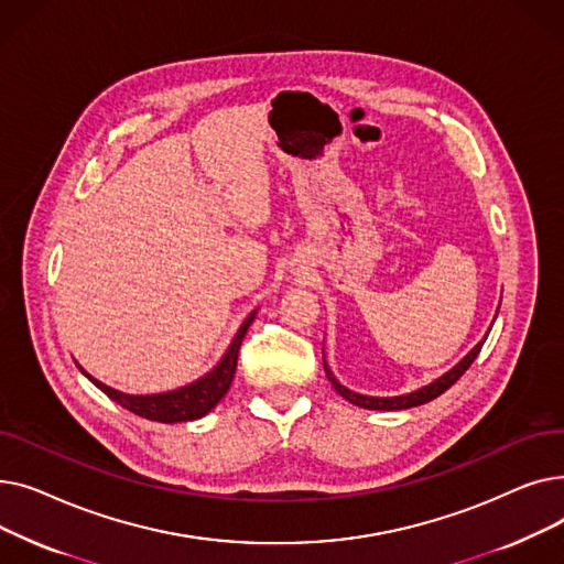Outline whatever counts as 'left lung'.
<instances>
[{
  "mask_svg": "<svg viewBox=\"0 0 564 564\" xmlns=\"http://www.w3.org/2000/svg\"><path fill=\"white\" fill-rule=\"evenodd\" d=\"M482 345H485V340H480L476 347H473L466 357L451 370V372H446L443 377H438L436 381H432L430 387H425V389H421V391H416V393H409V395H398V398H368V395H359V393H351V391H347L345 387H340V383L336 381V377L329 372V368H327V364H324V370H327V377H329V381H332V387L347 400V402H351V404H357V406H364V409H379V411H398V409H409V406H419V404H425V402H430V400H434V398H438L441 393H446L453 383L470 368V364L478 359V354H480V349H482Z\"/></svg>",
  "mask_w": 564,
  "mask_h": 564,
  "instance_id": "obj_1",
  "label": "left lung"
}]
</instances>
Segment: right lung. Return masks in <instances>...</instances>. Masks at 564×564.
<instances>
[{"label":"right lung","instance_id":"add662e5","mask_svg":"<svg viewBox=\"0 0 564 564\" xmlns=\"http://www.w3.org/2000/svg\"><path fill=\"white\" fill-rule=\"evenodd\" d=\"M256 313H251L242 329L237 332L230 349L226 351V357L221 359V364L203 379H198L196 383H189V387L181 389V391H173V393H162V395H126V393H118L109 387H105L102 381L94 379L91 375H86L91 379L96 387L109 395L113 402H118L121 406H126L128 411L137 413L141 419L148 421H158V423H185V421H196L200 416H205L207 411L215 409L219 404V400L228 393L230 389V381L235 377L237 370V354H240V345L245 334L249 332L251 322H253Z\"/></svg>","mask_w":564,"mask_h":564}]
</instances>
